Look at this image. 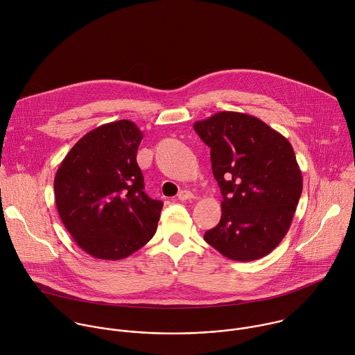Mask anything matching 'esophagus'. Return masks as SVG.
<instances>
[{"mask_svg": "<svg viewBox=\"0 0 355 355\" xmlns=\"http://www.w3.org/2000/svg\"><path fill=\"white\" fill-rule=\"evenodd\" d=\"M178 199H180V200H192V199H193V193H192L191 191L182 189V191L178 193Z\"/></svg>", "mask_w": 355, "mask_h": 355, "instance_id": "esophagus-1", "label": "esophagus"}]
</instances>
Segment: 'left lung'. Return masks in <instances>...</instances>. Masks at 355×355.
Masks as SVG:
<instances>
[{
    "label": "left lung",
    "mask_w": 355,
    "mask_h": 355,
    "mask_svg": "<svg viewBox=\"0 0 355 355\" xmlns=\"http://www.w3.org/2000/svg\"><path fill=\"white\" fill-rule=\"evenodd\" d=\"M193 130L210 148L223 193L221 220L205 241L227 259L253 261L271 253L291 228L303 177L291 142L260 119L218 112Z\"/></svg>",
    "instance_id": "obj_1"
}]
</instances>
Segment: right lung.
I'll return each mask as SVG.
<instances>
[{"label": "right lung", "instance_id": "obj_1", "mask_svg": "<svg viewBox=\"0 0 355 355\" xmlns=\"http://www.w3.org/2000/svg\"><path fill=\"white\" fill-rule=\"evenodd\" d=\"M142 138L130 120L102 124L77 141L56 171L59 217L95 259H125L156 232L163 203L144 192L137 163Z\"/></svg>", "mask_w": 355, "mask_h": 355}]
</instances>
